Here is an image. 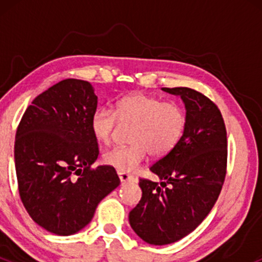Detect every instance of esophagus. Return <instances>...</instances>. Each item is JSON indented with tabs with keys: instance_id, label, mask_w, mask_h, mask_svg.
<instances>
[{
	"instance_id": "34e87169",
	"label": "esophagus",
	"mask_w": 262,
	"mask_h": 262,
	"mask_svg": "<svg viewBox=\"0 0 262 262\" xmlns=\"http://www.w3.org/2000/svg\"><path fill=\"white\" fill-rule=\"evenodd\" d=\"M118 176H119V180H121L122 183L124 182H128V181H132V182H137V177L129 175L127 172H118Z\"/></svg>"
}]
</instances>
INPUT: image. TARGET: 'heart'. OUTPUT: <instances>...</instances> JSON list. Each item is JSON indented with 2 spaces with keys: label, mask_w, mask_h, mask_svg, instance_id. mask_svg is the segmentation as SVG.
Masks as SVG:
<instances>
[{
  "label": "heart",
  "mask_w": 262,
  "mask_h": 262,
  "mask_svg": "<svg viewBox=\"0 0 262 262\" xmlns=\"http://www.w3.org/2000/svg\"><path fill=\"white\" fill-rule=\"evenodd\" d=\"M118 122L132 124L130 144L108 149L103 162L119 172H132L139 167L148 152L160 158L176 148L187 125V113L175 101L134 93L117 102L114 111L106 107L93 111L90 119L93 138L100 143H110Z\"/></svg>",
  "instance_id": "b5f03b06"
}]
</instances>
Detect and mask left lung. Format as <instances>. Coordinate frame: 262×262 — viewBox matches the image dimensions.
<instances>
[{"label": "left lung", "instance_id": "1", "mask_svg": "<svg viewBox=\"0 0 262 262\" xmlns=\"http://www.w3.org/2000/svg\"><path fill=\"white\" fill-rule=\"evenodd\" d=\"M164 91L182 98L187 125L169 154L150 166L162 180L140 179L141 200L129 213V223L144 242L166 245L188 235L217 202L227 175L228 141L217 104L188 87Z\"/></svg>", "mask_w": 262, "mask_h": 262}]
</instances>
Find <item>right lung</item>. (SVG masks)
Returning <instances> with one entry per match:
<instances>
[{
    "instance_id": "right-lung-1",
    "label": "right lung",
    "mask_w": 262,
    "mask_h": 262,
    "mask_svg": "<svg viewBox=\"0 0 262 262\" xmlns=\"http://www.w3.org/2000/svg\"><path fill=\"white\" fill-rule=\"evenodd\" d=\"M96 108L91 83L66 79L37 96L18 124L14 164L20 201L35 223L56 235L86 227L121 182L114 167H92L100 154L90 128Z\"/></svg>"
}]
</instances>
